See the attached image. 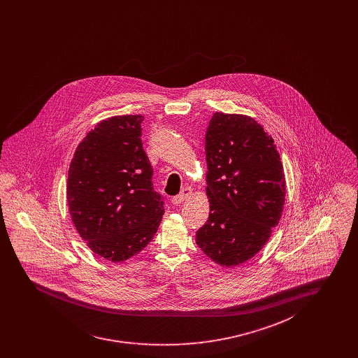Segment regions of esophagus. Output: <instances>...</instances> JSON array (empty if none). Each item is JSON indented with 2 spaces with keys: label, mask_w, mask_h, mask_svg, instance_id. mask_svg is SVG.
Returning a JSON list of instances; mask_svg holds the SVG:
<instances>
[{
  "label": "esophagus",
  "mask_w": 358,
  "mask_h": 358,
  "mask_svg": "<svg viewBox=\"0 0 358 358\" xmlns=\"http://www.w3.org/2000/svg\"><path fill=\"white\" fill-rule=\"evenodd\" d=\"M192 193H193V190H192L190 187H185V189H182V192H181L180 194L173 196L172 203H173V205H180V203H182L186 198H189V196L192 195Z\"/></svg>",
  "instance_id": "34e87169"
}]
</instances>
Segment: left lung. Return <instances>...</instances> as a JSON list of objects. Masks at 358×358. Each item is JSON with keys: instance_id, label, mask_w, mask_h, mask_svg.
Masks as SVG:
<instances>
[{"instance_id": "left-lung-1", "label": "left lung", "mask_w": 358, "mask_h": 358, "mask_svg": "<svg viewBox=\"0 0 358 358\" xmlns=\"http://www.w3.org/2000/svg\"><path fill=\"white\" fill-rule=\"evenodd\" d=\"M210 215L196 245L222 266L250 260L278 226L286 182L271 135L241 114L215 113L206 132Z\"/></svg>"}]
</instances>
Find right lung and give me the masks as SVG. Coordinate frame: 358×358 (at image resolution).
Returning <instances> with one entry per match:
<instances>
[{"mask_svg":"<svg viewBox=\"0 0 358 358\" xmlns=\"http://www.w3.org/2000/svg\"><path fill=\"white\" fill-rule=\"evenodd\" d=\"M143 115H118L87 132L68 171L66 201L80 236L113 262L139 253L157 232L164 198L143 150Z\"/></svg>","mask_w":358,"mask_h":358,"instance_id":"obj_1","label":"right lung"}]
</instances>
